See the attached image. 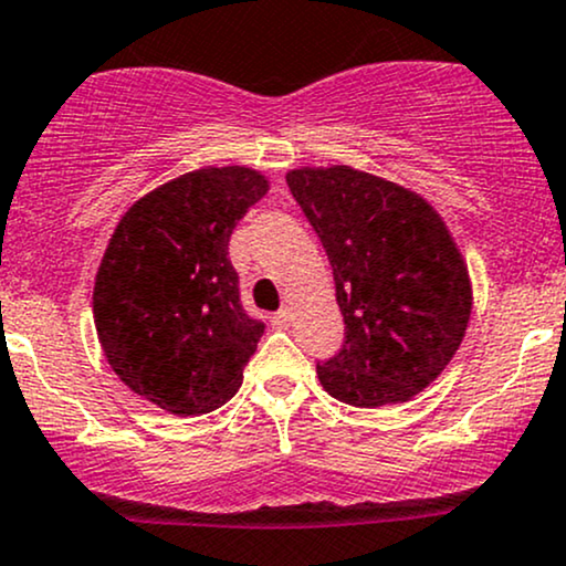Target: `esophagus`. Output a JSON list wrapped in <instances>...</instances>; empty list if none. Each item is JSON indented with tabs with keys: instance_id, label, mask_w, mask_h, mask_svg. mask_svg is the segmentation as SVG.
<instances>
[{
	"instance_id": "1",
	"label": "esophagus",
	"mask_w": 566,
	"mask_h": 566,
	"mask_svg": "<svg viewBox=\"0 0 566 566\" xmlns=\"http://www.w3.org/2000/svg\"><path fill=\"white\" fill-rule=\"evenodd\" d=\"M291 317H294V310L281 307L275 315H272V323H275V328H289L291 326Z\"/></svg>"
}]
</instances>
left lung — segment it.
Listing matches in <instances>:
<instances>
[{"mask_svg":"<svg viewBox=\"0 0 566 566\" xmlns=\"http://www.w3.org/2000/svg\"><path fill=\"white\" fill-rule=\"evenodd\" d=\"M326 249L345 345L317 364L336 401L377 409L424 390L460 350L473 310L468 264L441 213L350 165L285 174Z\"/></svg>","mask_w":566,"mask_h":566,"instance_id":"obj_1","label":"left lung"}]
</instances>
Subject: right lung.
I'll return each mask as SVG.
<instances>
[{"mask_svg":"<svg viewBox=\"0 0 566 566\" xmlns=\"http://www.w3.org/2000/svg\"><path fill=\"white\" fill-rule=\"evenodd\" d=\"M270 189L259 170L184 174L119 219L93 285V321L112 371L176 417L224 406L264 323L245 315L230 234Z\"/></svg>","mask_w":566,"mask_h":566,"instance_id":"obj_1","label":"right lung"}]
</instances>
